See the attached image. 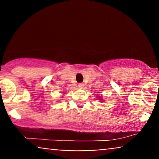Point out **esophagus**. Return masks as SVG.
Listing matches in <instances>:
<instances>
[{
  "mask_svg": "<svg viewBox=\"0 0 159 159\" xmlns=\"http://www.w3.org/2000/svg\"><path fill=\"white\" fill-rule=\"evenodd\" d=\"M78 87H79V88H83V87H84V84H78Z\"/></svg>",
  "mask_w": 159,
  "mask_h": 159,
  "instance_id": "1",
  "label": "esophagus"
}]
</instances>
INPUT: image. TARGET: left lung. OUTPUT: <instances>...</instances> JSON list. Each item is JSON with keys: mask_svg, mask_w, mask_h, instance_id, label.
Returning <instances> with one entry per match:
<instances>
[{"mask_svg": "<svg viewBox=\"0 0 159 159\" xmlns=\"http://www.w3.org/2000/svg\"><path fill=\"white\" fill-rule=\"evenodd\" d=\"M99 100H101V101H102V98H101V99H99Z\"/></svg>", "mask_w": 159, "mask_h": 159, "instance_id": "left-lung-1", "label": "left lung"}]
</instances>
